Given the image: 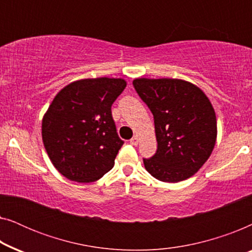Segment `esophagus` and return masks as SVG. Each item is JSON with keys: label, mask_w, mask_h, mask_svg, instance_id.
<instances>
[{"label": "esophagus", "mask_w": 252, "mask_h": 252, "mask_svg": "<svg viewBox=\"0 0 252 252\" xmlns=\"http://www.w3.org/2000/svg\"><path fill=\"white\" fill-rule=\"evenodd\" d=\"M129 143L133 144V146H136V144L139 143V137H137V136H133L132 139L129 140Z\"/></svg>", "instance_id": "esophagus-1"}]
</instances>
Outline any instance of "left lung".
I'll return each instance as SVG.
<instances>
[{
  "label": "left lung",
  "instance_id": "8db88e82",
  "mask_svg": "<svg viewBox=\"0 0 252 252\" xmlns=\"http://www.w3.org/2000/svg\"><path fill=\"white\" fill-rule=\"evenodd\" d=\"M133 86L154 115L157 151L144 167L163 182L190 178L211 156L217 140L215 109L197 86L181 79L137 78Z\"/></svg>",
  "mask_w": 252,
  "mask_h": 252
}]
</instances>
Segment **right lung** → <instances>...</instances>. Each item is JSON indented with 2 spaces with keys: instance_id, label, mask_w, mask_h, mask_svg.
I'll return each mask as SVG.
<instances>
[{
  "instance_id": "add662e5",
  "label": "right lung",
  "mask_w": 252,
  "mask_h": 252,
  "mask_svg": "<svg viewBox=\"0 0 252 252\" xmlns=\"http://www.w3.org/2000/svg\"><path fill=\"white\" fill-rule=\"evenodd\" d=\"M126 85L120 78L81 79L55 96L42 119V141L51 163L68 180L88 184L113 167L124 141L111 105Z\"/></svg>"
}]
</instances>
